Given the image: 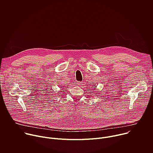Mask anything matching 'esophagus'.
I'll return each mask as SVG.
<instances>
[{
    "mask_svg": "<svg viewBox=\"0 0 153 153\" xmlns=\"http://www.w3.org/2000/svg\"><path fill=\"white\" fill-rule=\"evenodd\" d=\"M76 84H77V85L80 86V85H82V82H79V81H77V82H76Z\"/></svg>",
    "mask_w": 153,
    "mask_h": 153,
    "instance_id": "esophagus-1",
    "label": "esophagus"
}]
</instances>
